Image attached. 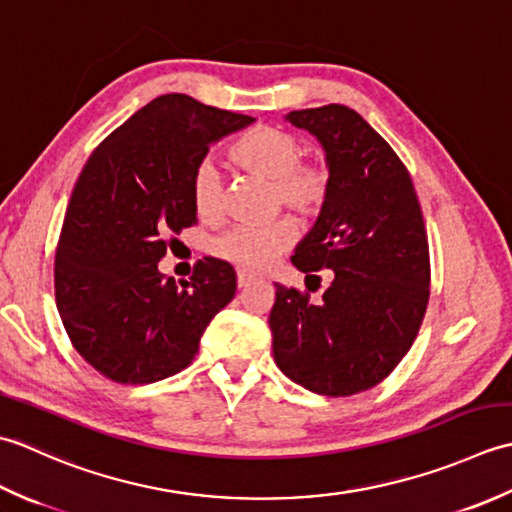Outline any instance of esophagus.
I'll list each match as a JSON object with an SVG mask.
<instances>
[{
	"mask_svg": "<svg viewBox=\"0 0 512 512\" xmlns=\"http://www.w3.org/2000/svg\"><path fill=\"white\" fill-rule=\"evenodd\" d=\"M254 280H256V278H254L252 274H247V271H238V274H236V283H238V287H241V289L252 285Z\"/></svg>",
	"mask_w": 512,
	"mask_h": 512,
	"instance_id": "1",
	"label": "esophagus"
}]
</instances>
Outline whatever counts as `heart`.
Listing matches in <instances>:
<instances>
[{
	"instance_id": "heart-1",
	"label": "heart",
	"mask_w": 512,
	"mask_h": 512,
	"mask_svg": "<svg viewBox=\"0 0 512 512\" xmlns=\"http://www.w3.org/2000/svg\"><path fill=\"white\" fill-rule=\"evenodd\" d=\"M302 143L289 130L256 125L232 145V159L241 168L271 181L274 205L309 221L325 210L331 176L325 165L302 161ZM190 198L196 216L212 223L223 214V174L212 159L196 163L190 179ZM291 243V225L274 221L260 227L236 225L216 236L210 252L247 271H263Z\"/></svg>"
}]
</instances>
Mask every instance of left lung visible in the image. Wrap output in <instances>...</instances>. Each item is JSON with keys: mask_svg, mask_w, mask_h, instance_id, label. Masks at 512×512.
Returning a JSON list of instances; mask_svg holds the SVG:
<instances>
[{"mask_svg": "<svg viewBox=\"0 0 512 512\" xmlns=\"http://www.w3.org/2000/svg\"><path fill=\"white\" fill-rule=\"evenodd\" d=\"M327 156L329 198L291 256L302 274L331 269L322 302L276 285L274 360L289 380L344 398L380 384L409 353L429 305V241L400 156L340 103L285 117Z\"/></svg>", "mask_w": 512, "mask_h": 512, "instance_id": "obj_1", "label": "left lung"}]
</instances>
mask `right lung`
<instances>
[{
  "label": "right lung",
  "mask_w": 512,
  "mask_h": 512,
  "mask_svg": "<svg viewBox=\"0 0 512 512\" xmlns=\"http://www.w3.org/2000/svg\"><path fill=\"white\" fill-rule=\"evenodd\" d=\"M249 123L172 92L134 112L83 165L57 243L55 298L79 356L112 382L150 384L185 369L234 298L225 260H198L181 285L159 260L170 236L196 223V163Z\"/></svg>",
  "instance_id": "right-lung-1"
}]
</instances>
